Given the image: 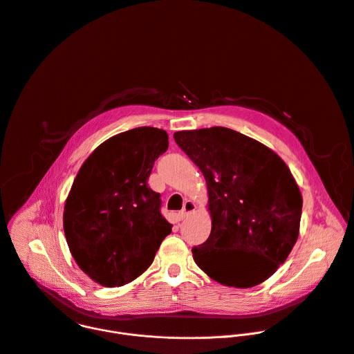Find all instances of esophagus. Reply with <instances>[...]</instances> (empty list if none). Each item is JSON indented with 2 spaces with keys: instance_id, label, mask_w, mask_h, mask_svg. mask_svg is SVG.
<instances>
[{
  "instance_id": "34e87169",
  "label": "esophagus",
  "mask_w": 354,
  "mask_h": 354,
  "mask_svg": "<svg viewBox=\"0 0 354 354\" xmlns=\"http://www.w3.org/2000/svg\"><path fill=\"white\" fill-rule=\"evenodd\" d=\"M194 211H196V204H194V201L186 200L185 204H183V209L179 212V219H180V221L186 219V218H187L189 215H192Z\"/></svg>"
}]
</instances>
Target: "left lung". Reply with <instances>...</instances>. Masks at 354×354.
<instances>
[{
	"label": "left lung",
	"instance_id": "left-lung-1",
	"mask_svg": "<svg viewBox=\"0 0 354 354\" xmlns=\"http://www.w3.org/2000/svg\"><path fill=\"white\" fill-rule=\"evenodd\" d=\"M203 172L212 229L192 250L197 266L226 287L251 288L276 273L292 251L302 194L281 157L225 127L174 133Z\"/></svg>",
	"mask_w": 354,
	"mask_h": 354
}]
</instances>
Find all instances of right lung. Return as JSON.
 Listing matches in <instances>:
<instances>
[{
    "instance_id": "obj_1",
    "label": "right lung",
    "mask_w": 354,
    "mask_h": 354,
    "mask_svg": "<svg viewBox=\"0 0 354 354\" xmlns=\"http://www.w3.org/2000/svg\"><path fill=\"white\" fill-rule=\"evenodd\" d=\"M168 133L139 127L99 145L81 165L64 203L63 229L78 268L103 287H121L147 270L172 225L147 186Z\"/></svg>"
}]
</instances>
